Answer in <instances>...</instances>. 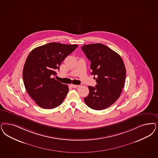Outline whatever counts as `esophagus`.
<instances>
[{"label": "esophagus", "instance_id": "esophagus-1", "mask_svg": "<svg viewBox=\"0 0 158 158\" xmlns=\"http://www.w3.org/2000/svg\"><path fill=\"white\" fill-rule=\"evenodd\" d=\"M72 86L73 88H77L78 87H79V85H72Z\"/></svg>", "mask_w": 158, "mask_h": 158}]
</instances>
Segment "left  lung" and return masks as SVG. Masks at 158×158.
<instances>
[{"label":"left lung","instance_id":"8db88e82","mask_svg":"<svg viewBox=\"0 0 158 158\" xmlns=\"http://www.w3.org/2000/svg\"><path fill=\"white\" fill-rule=\"evenodd\" d=\"M82 49L91 62V74L97 76V85L95 87L88 86L89 93L84 101L93 110L106 109L120 98L124 86V62L120 55L102 44L84 45Z\"/></svg>","mask_w":158,"mask_h":158}]
</instances>
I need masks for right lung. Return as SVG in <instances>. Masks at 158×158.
<instances>
[{
  "mask_svg": "<svg viewBox=\"0 0 158 158\" xmlns=\"http://www.w3.org/2000/svg\"><path fill=\"white\" fill-rule=\"evenodd\" d=\"M77 45L51 43L33 49L23 71L24 86L30 96L43 109L59 106L65 98L69 87L55 80V71Z\"/></svg>",
  "mask_w": 158,
  "mask_h": 158,
  "instance_id": "obj_1",
  "label": "right lung"
}]
</instances>
